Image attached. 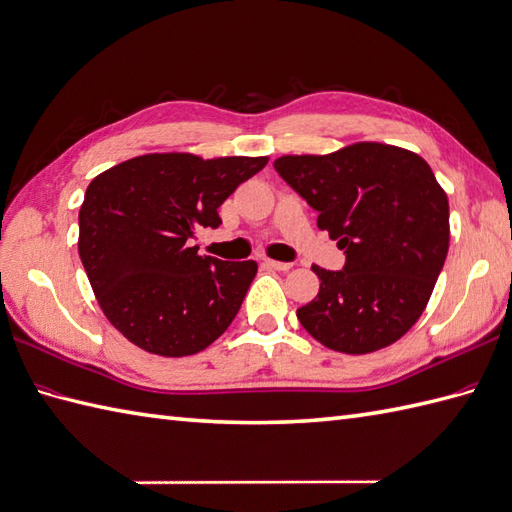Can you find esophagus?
I'll list each match as a JSON object with an SVG mask.
<instances>
[{
	"label": "esophagus",
	"instance_id": "obj_1",
	"mask_svg": "<svg viewBox=\"0 0 512 512\" xmlns=\"http://www.w3.org/2000/svg\"><path fill=\"white\" fill-rule=\"evenodd\" d=\"M266 266L272 270H279V272H285L292 268V264H288V261H277V259H266Z\"/></svg>",
	"mask_w": 512,
	"mask_h": 512
}]
</instances>
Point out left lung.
<instances>
[{
    "mask_svg": "<svg viewBox=\"0 0 512 512\" xmlns=\"http://www.w3.org/2000/svg\"><path fill=\"white\" fill-rule=\"evenodd\" d=\"M275 170L347 253L338 272L312 266L320 290L296 310L307 334L351 355L397 342L423 314L449 248V202L430 165L406 148L358 141L283 154Z\"/></svg>",
    "mask_w": 512,
    "mask_h": 512,
    "instance_id": "left-lung-1",
    "label": "left lung"
}]
</instances>
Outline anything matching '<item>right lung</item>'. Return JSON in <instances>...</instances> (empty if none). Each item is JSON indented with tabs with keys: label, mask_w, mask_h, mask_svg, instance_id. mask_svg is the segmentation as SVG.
<instances>
[{
	"label": "right lung",
	"mask_w": 512,
	"mask_h": 512,
	"mask_svg": "<svg viewBox=\"0 0 512 512\" xmlns=\"http://www.w3.org/2000/svg\"><path fill=\"white\" fill-rule=\"evenodd\" d=\"M268 157L202 159L150 152L89 183L78 253L104 316L139 349L183 358L233 323L257 264L198 255V229H218V207Z\"/></svg>",
	"instance_id": "add662e5"
}]
</instances>
